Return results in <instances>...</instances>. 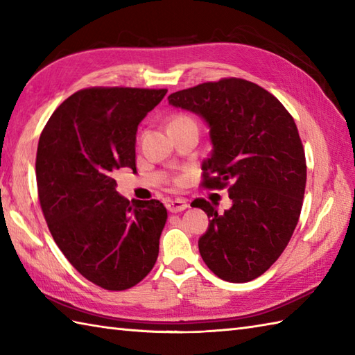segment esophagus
Listing matches in <instances>:
<instances>
[{"mask_svg": "<svg viewBox=\"0 0 355 355\" xmlns=\"http://www.w3.org/2000/svg\"><path fill=\"white\" fill-rule=\"evenodd\" d=\"M187 207H189V205H187L184 200L177 198V200H168V201H166V209H168L169 212H172V214L182 212V210H184Z\"/></svg>", "mask_w": 355, "mask_h": 355, "instance_id": "obj_1", "label": "esophagus"}]
</instances>
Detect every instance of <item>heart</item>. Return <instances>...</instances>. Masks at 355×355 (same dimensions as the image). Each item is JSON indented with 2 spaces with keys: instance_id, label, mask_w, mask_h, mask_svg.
Segmentation results:
<instances>
[{
  "instance_id": "heart-1",
  "label": "heart",
  "mask_w": 355,
  "mask_h": 355,
  "mask_svg": "<svg viewBox=\"0 0 355 355\" xmlns=\"http://www.w3.org/2000/svg\"><path fill=\"white\" fill-rule=\"evenodd\" d=\"M178 117H183V116H178ZM178 117H175V119H178Z\"/></svg>"
}]
</instances>
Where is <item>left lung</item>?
I'll return each instance as SVG.
<instances>
[{
	"mask_svg": "<svg viewBox=\"0 0 355 355\" xmlns=\"http://www.w3.org/2000/svg\"><path fill=\"white\" fill-rule=\"evenodd\" d=\"M169 105L209 126L212 154L202 186H229L232 207L218 214L206 200L209 227L198 239L202 261L227 282H248L273 266L296 229L306 183L302 141L290 112L267 89L221 79L172 93Z\"/></svg>",
	"mask_w": 355,
	"mask_h": 355,
	"instance_id": "obj_1",
	"label": "left lung"
}]
</instances>
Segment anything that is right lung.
I'll return each instance as SVG.
<instances>
[{
    "instance_id": "1",
    "label": "right lung",
    "mask_w": 355,
    "mask_h": 355,
    "mask_svg": "<svg viewBox=\"0 0 355 355\" xmlns=\"http://www.w3.org/2000/svg\"><path fill=\"white\" fill-rule=\"evenodd\" d=\"M166 93L80 89L53 112L37 143V193L51 236L71 266L105 290L137 285L157 261L166 207L123 198L114 172L135 171L137 128Z\"/></svg>"
}]
</instances>
